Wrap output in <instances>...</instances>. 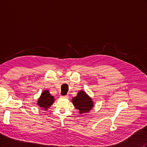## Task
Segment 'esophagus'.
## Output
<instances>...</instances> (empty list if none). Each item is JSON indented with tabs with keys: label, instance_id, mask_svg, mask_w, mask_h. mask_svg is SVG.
Listing matches in <instances>:
<instances>
[{
	"label": "esophagus",
	"instance_id": "34e87169",
	"mask_svg": "<svg viewBox=\"0 0 147 147\" xmlns=\"http://www.w3.org/2000/svg\"><path fill=\"white\" fill-rule=\"evenodd\" d=\"M68 96H67V95H66V96H62L61 97H62V98H64V99H67V98H68Z\"/></svg>",
	"mask_w": 147,
	"mask_h": 147
}]
</instances>
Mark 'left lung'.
Listing matches in <instances>:
<instances>
[{
    "label": "left lung",
    "instance_id": "8db88e82",
    "mask_svg": "<svg viewBox=\"0 0 147 147\" xmlns=\"http://www.w3.org/2000/svg\"><path fill=\"white\" fill-rule=\"evenodd\" d=\"M71 101L80 114L88 113L94 106L92 98L84 91H79L77 96L73 97Z\"/></svg>",
    "mask_w": 147,
    "mask_h": 147
}]
</instances>
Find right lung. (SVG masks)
Wrapping results in <instances>:
<instances>
[{
  "label": "right lung",
  "mask_w": 147,
  "mask_h": 147,
  "mask_svg": "<svg viewBox=\"0 0 147 147\" xmlns=\"http://www.w3.org/2000/svg\"><path fill=\"white\" fill-rule=\"evenodd\" d=\"M55 101L54 96L50 94L48 90H45L41 94L40 97L38 99L37 105L44 111H47Z\"/></svg>",
  "instance_id": "add662e5"
}]
</instances>
